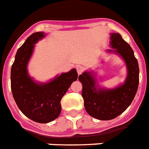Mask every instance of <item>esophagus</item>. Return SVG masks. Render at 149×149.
<instances>
[{"mask_svg": "<svg viewBox=\"0 0 149 149\" xmlns=\"http://www.w3.org/2000/svg\"><path fill=\"white\" fill-rule=\"evenodd\" d=\"M76 69H77V74H81L84 72V68L83 66L78 65V66H77V68H76Z\"/></svg>", "mask_w": 149, "mask_h": 149, "instance_id": "esophagus-1", "label": "esophagus"}]
</instances>
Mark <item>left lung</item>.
Returning <instances> with one entry per match:
<instances>
[{
  "label": "left lung",
  "mask_w": 149,
  "mask_h": 149,
  "mask_svg": "<svg viewBox=\"0 0 149 149\" xmlns=\"http://www.w3.org/2000/svg\"><path fill=\"white\" fill-rule=\"evenodd\" d=\"M109 53L117 54L127 67V77L123 84L114 88L100 87L94 71H86L78 79L83 86L82 96L87 112L98 120H109L119 116L133 102L139 86V69L131 47L118 33L110 34Z\"/></svg>",
  "instance_id": "obj_1"
}]
</instances>
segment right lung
<instances>
[{"mask_svg": "<svg viewBox=\"0 0 149 149\" xmlns=\"http://www.w3.org/2000/svg\"><path fill=\"white\" fill-rule=\"evenodd\" d=\"M45 36L44 31H39L26 39L16 52L10 74L13 96L20 111L31 120L41 124L49 123L59 116L62 96L77 79L75 68L45 83L35 81L29 75L28 64L35 44Z\"/></svg>", "mask_w": 149, "mask_h": 149, "instance_id": "add662e5", "label": "right lung"}]
</instances>
